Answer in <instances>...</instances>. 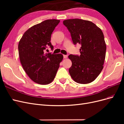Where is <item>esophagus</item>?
Here are the masks:
<instances>
[{
	"label": "esophagus",
	"mask_w": 124,
	"mask_h": 124,
	"mask_svg": "<svg viewBox=\"0 0 124 124\" xmlns=\"http://www.w3.org/2000/svg\"><path fill=\"white\" fill-rule=\"evenodd\" d=\"M67 57H68V55H63V58H67Z\"/></svg>",
	"instance_id": "obj_1"
}]
</instances>
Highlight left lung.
<instances>
[{
    "label": "left lung",
    "mask_w": 124,
    "mask_h": 124,
    "mask_svg": "<svg viewBox=\"0 0 124 124\" xmlns=\"http://www.w3.org/2000/svg\"><path fill=\"white\" fill-rule=\"evenodd\" d=\"M63 24L70 32L74 44L81 45L80 56H68L72 62L70 76L78 83H91L103 68L107 48L103 33L89 21L73 18L63 21Z\"/></svg>",
    "instance_id": "obj_1"
}]
</instances>
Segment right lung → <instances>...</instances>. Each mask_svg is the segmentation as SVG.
I'll return each instance as SVG.
<instances>
[{"instance_id": "right-lung-1", "label": "right lung", "mask_w": 124, "mask_h": 124, "mask_svg": "<svg viewBox=\"0 0 124 124\" xmlns=\"http://www.w3.org/2000/svg\"><path fill=\"white\" fill-rule=\"evenodd\" d=\"M60 21L47 20L26 31L18 43V54L21 64L30 78L36 83L47 85L53 81L63 59L61 54L45 53L52 32Z\"/></svg>"}]
</instances>
